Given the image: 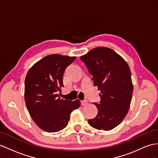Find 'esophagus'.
Here are the masks:
<instances>
[{
	"label": "esophagus",
	"instance_id": "esophagus-1",
	"mask_svg": "<svg viewBox=\"0 0 158 158\" xmlns=\"http://www.w3.org/2000/svg\"><path fill=\"white\" fill-rule=\"evenodd\" d=\"M88 104V102L86 101H81V105L82 106H85Z\"/></svg>",
	"mask_w": 158,
	"mask_h": 158
}]
</instances>
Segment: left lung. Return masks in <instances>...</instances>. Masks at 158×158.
Listing matches in <instances>:
<instances>
[{
	"instance_id": "left-lung-1",
	"label": "left lung",
	"mask_w": 158,
	"mask_h": 158,
	"mask_svg": "<svg viewBox=\"0 0 158 158\" xmlns=\"http://www.w3.org/2000/svg\"><path fill=\"white\" fill-rule=\"evenodd\" d=\"M101 90V101L94 103L98 114L88 123L98 130L116 127L127 114L133 94L130 68L122 57L108 48L99 47L80 57Z\"/></svg>"
}]
</instances>
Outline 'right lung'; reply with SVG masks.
Segmentation results:
<instances>
[{
	"mask_svg": "<svg viewBox=\"0 0 158 158\" xmlns=\"http://www.w3.org/2000/svg\"><path fill=\"white\" fill-rule=\"evenodd\" d=\"M76 57L49 55L30 68L25 80V101L35 124L46 132L53 133L68 125L70 114L80 106L78 99L60 97L63 76Z\"/></svg>",
	"mask_w": 158,
	"mask_h": 158,
	"instance_id": "1",
	"label": "right lung"
}]
</instances>
